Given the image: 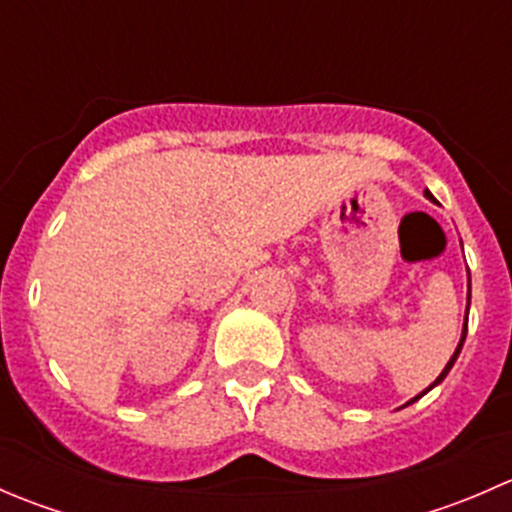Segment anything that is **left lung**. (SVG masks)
Masks as SVG:
<instances>
[{"label":"left lung","mask_w":512,"mask_h":512,"mask_svg":"<svg viewBox=\"0 0 512 512\" xmlns=\"http://www.w3.org/2000/svg\"><path fill=\"white\" fill-rule=\"evenodd\" d=\"M426 198H428V200H433V198H431V193H428V190H426ZM468 304H471V280H468ZM466 332H468V312H466V322H463V334H461V342H458V349H456V352H453V356H451V361H448V364H446V369H443V371H441V374H438V379H436V381H433V384H431V386H428V389H426V391H431V389H433V386H436V384H441V381H443V379H446V374H448V371H451V366H453V364H456L458 354H461V349H463V342H466ZM426 391H423V394H426ZM423 394H418V396H414V399H411V401H409V404H414V401H416V399H421V396H423Z\"/></svg>","instance_id":"left-lung-1"}]
</instances>
